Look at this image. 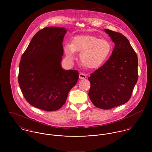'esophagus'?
I'll return each mask as SVG.
<instances>
[{"instance_id": "1", "label": "esophagus", "mask_w": 152, "mask_h": 152, "mask_svg": "<svg viewBox=\"0 0 152 152\" xmlns=\"http://www.w3.org/2000/svg\"><path fill=\"white\" fill-rule=\"evenodd\" d=\"M79 78H80V79L83 80V79L86 78H87V76H86V75L85 74H84V73H80V74H79Z\"/></svg>"}]
</instances>
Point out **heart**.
<instances>
[{
  "instance_id": "b5f03b06",
  "label": "heart",
  "mask_w": 152,
  "mask_h": 152,
  "mask_svg": "<svg viewBox=\"0 0 152 152\" xmlns=\"http://www.w3.org/2000/svg\"><path fill=\"white\" fill-rule=\"evenodd\" d=\"M108 40L93 35H79L74 37L71 43H66L64 51L66 58L73 60L76 52H80L82 64L89 68H96L102 65L111 51Z\"/></svg>"
}]
</instances>
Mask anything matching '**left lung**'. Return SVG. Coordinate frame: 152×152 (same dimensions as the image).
I'll return each instance as SVG.
<instances>
[{"label": "left lung", "instance_id": "left-lung-1", "mask_svg": "<svg viewBox=\"0 0 152 152\" xmlns=\"http://www.w3.org/2000/svg\"><path fill=\"white\" fill-rule=\"evenodd\" d=\"M104 30L115 47L107 62L88 78L91 83L88 95L96 107L109 109L130 99L138 79V60L125 36L109 29Z\"/></svg>", "mask_w": 152, "mask_h": 152}]
</instances>
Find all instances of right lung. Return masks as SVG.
Masks as SVG:
<instances>
[{
    "mask_svg": "<svg viewBox=\"0 0 152 152\" xmlns=\"http://www.w3.org/2000/svg\"><path fill=\"white\" fill-rule=\"evenodd\" d=\"M67 30L48 27L39 31L23 54L19 84L31 105L46 111L61 108L79 78L77 70H65L61 61Z\"/></svg>",
    "mask_w": 152,
    "mask_h": 152,
    "instance_id": "obj_1",
    "label": "right lung"
}]
</instances>
